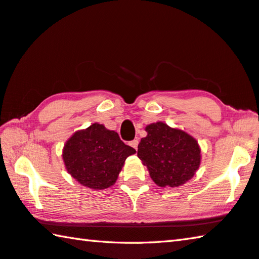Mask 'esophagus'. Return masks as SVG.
Wrapping results in <instances>:
<instances>
[{"instance_id":"obj_1","label":"esophagus","mask_w":259,"mask_h":259,"mask_svg":"<svg viewBox=\"0 0 259 259\" xmlns=\"http://www.w3.org/2000/svg\"><path fill=\"white\" fill-rule=\"evenodd\" d=\"M138 144H139V140L138 139H134V140H131V142L129 143V145L131 146V147H134L136 151H137V148H138Z\"/></svg>"}]
</instances>
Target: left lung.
Returning <instances> with one entry per match:
<instances>
[{
    "mask_svg": "<svg viewBox=\"0 0 259 259\" xmlns=\"http://www.w3.org/2000/svg\"><path fill=\"white\" fill-rule=\"evenodd\" d=\"M137 155L150 176L161 187H177L194 176L201 162L198 142L185 131L170 128L163 122L148 124Z\"/></svg>",
    "mask_w": 259,
    "mask_h": 259,
    "instance_id": "8db88e82",
    "label": "left lung"
}]
</instances>
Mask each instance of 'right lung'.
<instances>
[{
    "mask_svg": "<svg viewBox=\"0 0 259 259\" xmlns=\"http://www.w3.org/2000/svg\"><path fill=\"white\" fill-rule=\"evenodd\" d=\"M135 153L115 131L94 123L67 140L63 160L68 174L81 185L105 190L115 184L125 159Z\"/></svg>",
    "mask_w": 259,
    "mask_h": 259,
    "instance_id": "1",
    "label": "right lung"
}]
</instances>
